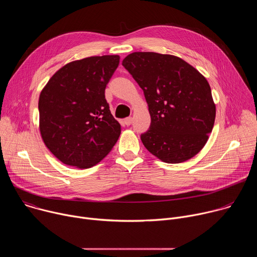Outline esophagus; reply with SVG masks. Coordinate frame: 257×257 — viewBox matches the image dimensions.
<instances>
[{
  "label": "esophagus",
  "instance_id": "1",
  "mask_svg": "<svg viewBox=\"0 0 257 257\" xmlns=\"http://www.w3.org/2000/svg\"><path fill=\"white\" fill-rule=\"evenodd\" d=\"M124 122H125V124H126L127 126H129V125H131V124H132L133 119H132V117H128V118H126V119L124 120Z\"/></svg>",
  "mask_w": 257,
  "mask_h": 257
}]
</instances>
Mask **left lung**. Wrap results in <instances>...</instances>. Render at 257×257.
I'll use <instances>...</instances> for the list:
<instances>
[{
	"label": "left lung",
	"mask_w": 257,
	"mask_h": 257,
	"mask_svg": "<svg viewBox=\"0 0 257 257\" xmlns=\"http://www.w3.org/2000/svg\"><path fill=\"white\" fill-rule=\"evenodd\" d=\"M122 65L142 88L149 104L151 126L140 136L146 150L168 164L183 163L197 155L215 119L207 80L172 55L136 52Z\"/></svg>",
	"instance_id": "obj_1"
}]
</instances>
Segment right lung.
Returning <instances> with one entry per match:
<instances>
[{
	"mask_svg": "<svg viewBox=\"0 0 257 257\" xmlns=\"http://www.w3.org/2000/svg\"><path fill=\"white\" fill-rule=\"evenodd\" d=\"M120 57H89L57 71L40 95V130L51 153L80 169L100 162L116 144L121 125L104 90Z\"/></svg>",
	"mask_w": 257,
	"mask_h": 257,
	"instance_id": "right-lung-1",
	"label": "right lung"
}]
</instances>
